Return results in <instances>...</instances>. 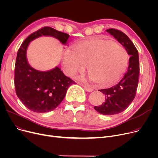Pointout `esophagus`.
<instances>
[{"label":"esophagus","mask_w":158,"mask_h":158,"mask_svg":"<svg viewBox=\"0 0 158 158\" xmlns=\"http://www.w3.org/2000/svg\"><path fill=\"white\" fill-rule=\"evenodd\" d=\"M82 86H83L85 89L86 91H87V92H92V91L94 90L93 88H92V87H91L89 85H82Z\"/></svg>","instance_id":"1"}]
</instances>
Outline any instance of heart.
Wrapping results in <instances>:
<instances>
[{
	"mask_svg": "<svg viewBox=\"0 0 158 158\" xmlns=\"http://www.w3.org/2000/svg\"><path fill=\"white\" fill-rule=\"evenodd\" d=\"M128 62L125 48L113 40L97 38L74 44L62 57L63 69L69 76L83 72L88 64L90 78L104 86L115 83L120 78Z\"/></svg>",
	"mask_w": 158,
	"mask_h": 158,
	"instance_id": "b5f03b06",
	"label": "heart"
}]
</instances>
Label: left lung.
I'll return each instance as SVG.
<instances>
[{"instance_id":"obj_1","label":"left lung","mask_w":158,"mask_h":158,"mask_svg":"<svg viewBox=\"0 0 158 158\" xmlns=\"http://www.w3.org/2000/svg\"><path fill=\"white\" fill-rule=\"evenodd\" d=\"M124 47L130 56L127 72L118 83L110 88L99 89L105 95L106 101L94 109L101 114L112 115L126 110L134 100L138 84L139 64L138 50L129 38L116 29L106 30Z\"/></svg>"}]
</instances>
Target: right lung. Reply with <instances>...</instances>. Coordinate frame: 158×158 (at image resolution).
<instances>
[{"instance_id":"obj_1","label":"right lung","mask_w":158,"mask_h":158,"mask_svg":"<svg viewBox=\"0 0 158 158\" xmlns=\"http://www.w3.org/2000/svg\"><path fill=\"white\" fill-rule=\"evenodd\" d=\"M41 36H51L66 44L70 37L66 33L52 27H44L32 32L22 44L15 66V86L17 97L27 108L36 113L54 110L63 100L66 91L76 83L66 76L61 69L41 72L32 68L26 58V51L31 41Z\"/></svg>"}]
</instances>
